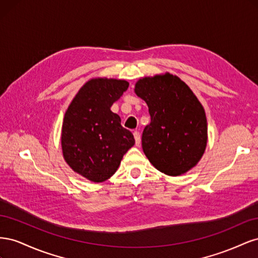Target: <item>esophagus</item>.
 <instances>
[{"label": "esophagus", "mask_w": 258, "mask_h": 258, "mask_svg": "<svg viewBox=\"0 0 258 258\" xmlns=\"http://www.w3.org/2000/svg\"><path fill=\"white\" fill-rule=\"evenodd\" d=\"M134 137H135V140H136V144L140 145V143H141V135H140V132L139 131H135L134 132Z\"/></svg>", "instance_id": "esophagus-1"}]
</instances>
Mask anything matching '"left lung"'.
<instances>
[{
	"mask_svg": "<svg viewBox=\"0 0 258 258\" xmlns=\"http://www.w3.org/2000/svg\"><path fill=\"white\" fill-rule=\"evenodd\" d=\"M135 92L151 115L142 147L152 165L170 176L196 167L207 147L208 122L192 90L178 76L166 72L140 79Z\"/></svg>",
	"mask_w": 258,
	"mask_h": 258,
	"instance_id": "1",
	"label": "left lung"
}]
</instances>
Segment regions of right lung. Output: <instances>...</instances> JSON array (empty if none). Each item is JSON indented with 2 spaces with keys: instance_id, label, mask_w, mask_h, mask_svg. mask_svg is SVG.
Listing matches in <instances>:
<instances>
[{
  "instance_id": "1",
  "label": "right lung",
  "mask_w": 258,
  "mask_h": 258,
  "mask_svg": "<svg viewBox=\"0 0 258 258\" xmlns=\"http://www.w3.org/2000/svg\"><path fill=\"white\" fill-rule=\"evenodd\" d=\"M123 80L97 77L86 82L66 111L61 130L62 155L74 172L101 183L118 169L135 145L111 106L128 89Z\"/></svg>"
}]
</instances>
